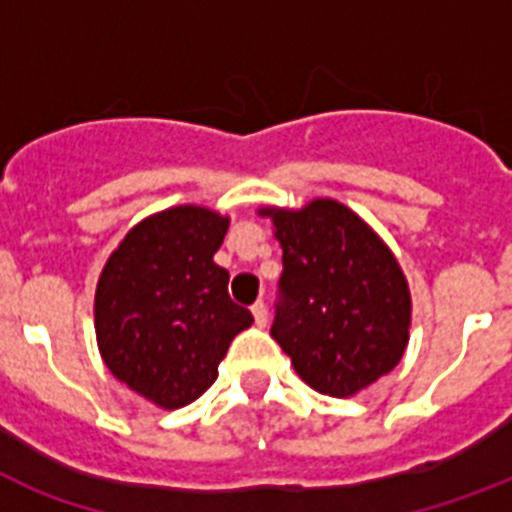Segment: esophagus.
Instances as JSON below:
<instances>
[{
    "label": "esophagus",
    "instance_id": "34e87169",
    "mask_svg": "<svg viewBox=\"0 0 512 512\" xmlns=\"http://www.w3.org/2000/svg\"><path fill=\"white\" fill-rule=\"evenodd\" d=\"M252 316H255L257 327H265V324H268V308H265L263 300H257V303L252 305Z\"/></svg>",
    "mask_w": 512,
    "mask_h": 512
}]
</instances>
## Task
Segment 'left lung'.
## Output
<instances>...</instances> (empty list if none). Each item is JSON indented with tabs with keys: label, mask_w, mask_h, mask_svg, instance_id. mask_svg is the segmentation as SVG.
Masks as SVG:
<instances>
[{
	"label": "left lung",
	"mask_w": 512,
	"mask_h": 512,
	"mask_svg": "<svg viewBox=\"0 0 512 512\" xmlns=\"http://www.w3.org/2000/svg\"><path fill=\"white\" fill-rule=\"evenodd\" d=\"M265 212L284 249L273 340L313 390L353 396L404 356L412 313L404 273L380 236L337 201Z\"/></svg>",
	"instance_id": "left-lung-1"
}]
</instances>
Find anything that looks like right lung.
<instances>
[{"label":"right lung","mask_w":512,"mask_h":512,"mask_svg":"<svg viewBox=\"0 0 512 512\" xmlns=\"http://www.w3.org/2000/svg\"><path fill=\"white\" fill-rule=\"evenodd\" d=\"M228 220L172 207L135 225L108 257L95 292L103 361L164 409L191 404L217 380V364L252 313L228 295V271L212 260Z\"/></svg>","instance_id":"right-lung-1"}]
</instances>
